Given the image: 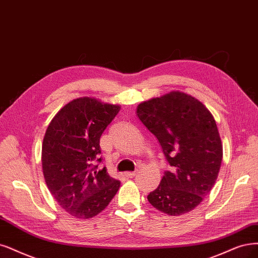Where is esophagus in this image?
Here are the masks:
<instances>
[{"label": "esophagus", "mask_w": 258, "mask_h": 258, "mask_svg": "<svg viewBox=\"0 0 258 258\" xmlns=\"http://www.w3.org/2000/svg\"><path fill=\"white\" fill-rule=\"evenodd\" d=\"M137 174V171H135V172H124V176L125 177H133V176H135Z\"/></svg>", "instance_id": "obj_1"}]
</instances>
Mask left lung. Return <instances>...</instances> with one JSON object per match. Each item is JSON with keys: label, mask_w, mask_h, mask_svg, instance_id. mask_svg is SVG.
I'll return each instance as SVG.
<instances>
[{"label": "left lung", "mask_w": 258, "mask_h": 258, "mask_svg": "<svg viewBox=\"0 0 258 258\" xmlns=\"http://www.w3.org/2000/svg\"><path fill=\"white\" fill-rule=\"evenodd\" d=\"M137 116L171 166L149 202L169 216L191 212L211 192L221 167L223 150L213 114L191 95L171 91L140 103Z\"/></svg>", "instance_id": "8db88e82"}]
</instances>
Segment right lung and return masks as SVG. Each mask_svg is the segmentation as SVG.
Wrapping results in <instances>:
<instances>
[{
  "mask_svg": "<svg viewBox=\"0 0 258 258\" xmlns=\"http://www.w3.org/2000/svg\"><path fill=\"white\" fill-rule=\"evenodd\" d=\"M119 105L92 98L71 101L55 114L42 144V170L47 188L66 212L90 219L105 209L120 187L101 163L100 138L117 116Z\"/></svg>",
  "mask_w": 258,
  "mask_h": 258,
  "instance_id": "1",
  "label": "right lung"
}]
</instances>
